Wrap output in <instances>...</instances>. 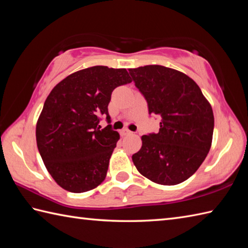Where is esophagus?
I'll use <instances>...</instances> for the list:
<instances>
[{
    "label": "esophagus",
    "instance_id": "34e87169",
    "mask_svg": "<svg viewBox=\"0 0 248 248\" xmlns=\"http://www.w3.org/2000/svg\"><path fill=\"white\" fill-rule=\"evenodd\" d=\"M129 134H132V132H131V131L128 130V129H124V130L120 131L121 136H125V135H129Z\"/></svg>",
    "mask_w": 248,
    "mask_h": 248
}]
</instances>
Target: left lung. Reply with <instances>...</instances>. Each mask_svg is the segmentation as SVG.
Returning a JSON list of instances; mask_svg holds the SVG:
<instances>
[{"label": "left lung", "instance_id": "obj_1", "mask_svg": "<svg viewBox=\"0 0 248 248\" xmlns=\"http://www.w3.org/2000/svg\"><path fill=\"white\" fill-rule=\"evenodd\" d=\"M129 73L147 100L149 114L161 118L159 132L141 136V148L132 155L135 167L144 177L162 186L186 181L211 148V104L183 72L148 65L129 69Z\"/></svg>", "mask_w": 248, "mask_h": 248}]
</instances>
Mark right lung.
Returning <instances> with one entry per match:
<instances>
[{
	"label": "right lung",
	"mask_w": 248,
	"mask_h": 248,
	"mask_svg": "<svg viewBox=\"0 0 248 248\" xmlns=\"http://www.w3.org/2000/svg\"><path fill=\"white\" fill-rule=\"evenodd\" d=\"M132 82L125 69L93 66L65 78L46 99L36 124V141L46 168L66 191L83 193L107 177L119 133L101 116L116 87Z\"/></svg>",
	"instance_id": "right-lung-1"
}]
</instances>
